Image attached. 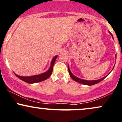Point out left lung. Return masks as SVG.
I'll return each mask as SVG.
<instances>
[{
  "label": "left lung",
  "mask_w": 122,
  "mask_h": 122,
  "mask_svg": "<svg viewBox=\"0 0 122 122\" xmlns=\"http://www.w3.org/2000/svg\"><path fill=\"white\" fill-rule=\"evenodd\" d=\"M108 32H109L110 33L111 35V36H112V37L113 38V36L112 34H111V33L110 32L108 31ZM116 58H117V56H115ZM67 68H68V71H69V75L70 77H71V78L73 79V80L77 82H79L80 83H82V84H83V85H88V86H91V85H95V84H97V83L100 82L101 81H102V80H103L108 75H107L106 76H105V77H104L102 78H101V79H99V80H92V81H88V80H83V79H81L80 78H78L76 77V76H75L74 75H73V73L71 72V71H70V68H69V66H67ZM113 69H114V67H113ZM111 70V71H112Z\"/></svg>",
  "instance_id": "left-lung-1"
}]
</instances>
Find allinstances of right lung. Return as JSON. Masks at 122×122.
<instances>
[{"mask_svg": "<svg viewBox=\"0 0 122 122\" xmlns=\"http://www.w3.org/2000/svg\"><path fill=\"white\" fill-rule=\"evenodd\" d=\"M58 56H56L52 58V61H51V66H50L49 69L47 70L46 71H45L44 73H42L41 74H37V75H34L32 76H27V77H25V76H20L17 75V74H15L16 76L17 77H18L19 79L25 82L28 83H35L37 82H40L43 81L45 80H46L47 78H48L50 76H51V74L52 73L53 71V67L54 64H55L56 60L57 57Z\"/></svg>", "mask_w": 122, "mask_h": 122, "instance_id": "right-lung-1", "label": "right lung"}]
</instances>
